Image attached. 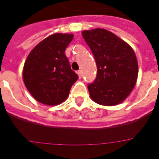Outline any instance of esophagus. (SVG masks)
Instances as JSON below:
<instances>
[{"instance_id": "esophagus-1", "label": "esophagus", "mask_w": 159, "mask_h": 159, "mask_svg": "<svg viewBox=\"0 0 159 159\" xmlns=\"http://www.w3.org/2000/svg\"><path fill=\"white\" fill-rule=\"evenodd\" d=\"M77 75H78V76H79L80 78L82 77V76H83V72H82V70H77Z\"/></svg>"}]
</instances>
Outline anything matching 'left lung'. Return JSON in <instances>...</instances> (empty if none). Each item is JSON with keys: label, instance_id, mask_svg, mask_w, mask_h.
I'll use <instances>...</instances> for the list:
<instances>
[{"label": "left lung", "instance_id": "8db88e82", "mask_svg": "<svg viewBox=\"0 0 159 159\" xmlns=\"http://www.w3.org/2000/svg\"><path fill=\"white\" fill-rule=\"evenodd\" d=\"M97 65V76L89 84L95 103L112 106L126 98L136 85L138 63L133 49L115 34L103 29L82 32Z\"/></svg>", "mask_w": 159, "mask_h": 159}]
</instances>
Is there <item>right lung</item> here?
<instances>
[{
	"mask_svg": "<svg viewBox=\"0 0 159 159\" xmlns=\"http://www.w3.org/2000/svg\"><path fill=\"white\" fill-rule=\"evenodd\" d=\"M72 39L71 34H51L38 43L27 57L23 83L38 102L50 106L61 103L78 79L65 55Z\"/></svg>",
	"mask_w": 159,
	"mask_h": 159,
	"instance_id": "add662e5",
	"label": "right lung"
}]
</instances>
